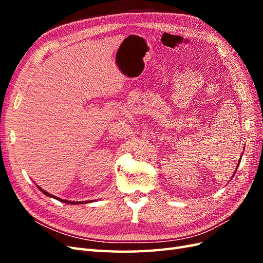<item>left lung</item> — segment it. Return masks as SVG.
<instances>
[{
	"mask_svg": "<svg viewBox=\"0 0 263 263\" xmlns=\"http://www.w3.org/2000/svg\"><path fill=\"white\" fill-rule=\"evenodd\" d=\"M241 157H242V155H241ZM240 160H241V159H239V161H238V162H239V163H240ZM239 163H238V165H239ZM238 165H237V168H236V171H237V169H238ZM236 171H235V173H236ZM235 173L233 174V177L235 176Z\"/></svg>",
	"mask_w": 263,
	"mask_h": 263,
	"instance_id": "obj_1",
	"label": "left lung"
}]
</instances>
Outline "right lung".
<instances>
[{"mask_svg":"<svg viewBox=\"0 0 263 263\" xmlns=\"http://www.w3.org/2000/svg\"><path fill=\"white\" fill-rule=\"evenodd\" d=\"M37 187L42 191V192L45 194V195H47V196H49V197H52V198H54V200H58V201H60V202H62V203H67V204H85V203H90V201H83V202H71V201H67V200H62V198H59V197H57V196H54V195H52V194H49L48 192H46V191H44L42 187H39L38 185H37ZM91 202H93V201H91Z\"/></svg>","mask_w":263,"mask_h":263,"instance_id":"obj_1","label":"right lung"}]
</instances>
